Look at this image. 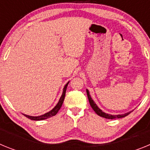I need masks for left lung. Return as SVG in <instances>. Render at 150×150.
Returning a JSON list of instances; mask_svg holds the SVG:
<instances>
[{
	"instance_id": "8db88e82",
	"label": "left lung",
	"mask_w": 150,
	"mask_h": 150,
	"mask_svg": "<svg viewBox=\"0 0 150 150\" xmlns=\"http://www.w3.org/2000/svg\"><path fill=\"white\" fill-rule=\"evenodd\" d=\"M86 93H87V96H88V100H89V104L91 105V108L94 110L95 112H96L97 114L98 115V116H101V117L106 118V119H109V120H114V119H120V118H123L125 116H128L131 112H128L127 113H125V114H121V115H111V114H108V113H106V112H103L99 108L98 106L96 105V104L95 103L92 99H91V96L89 95V91H88V89H86Z\"/></svg>"
}]
</instances>
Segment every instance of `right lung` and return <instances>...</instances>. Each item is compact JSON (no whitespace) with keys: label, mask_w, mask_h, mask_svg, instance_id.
Here are the masks:
<instances>
[{"label":"right lung","mask_w":150,"mask_h":150,"mask_svg":"<svg viewBox=\"0 0 150 150\" xmlns=\"http://www.w3.org/2000/svg\"><path fill=\"white\" fill-rule=\"evenodd\" d=\"M69 82L67 83V84L64 86L63 88V92H62V95L61 96L60 99L59 100V103L56 104L55 107H54L53 109L50 110V112H46L45 114L41 115V116H28V115H25L23 114L24 116H25L26 117L30 119L31 120H35V121H40V120H46V119H48V118L52 117V116H55V115L57 114V112H59V110H60V108L62 107V104H63L64 102V97H65V93H66V90H67V85H68Z\"/></svg>","instance_id":"1"}]
</instances>
